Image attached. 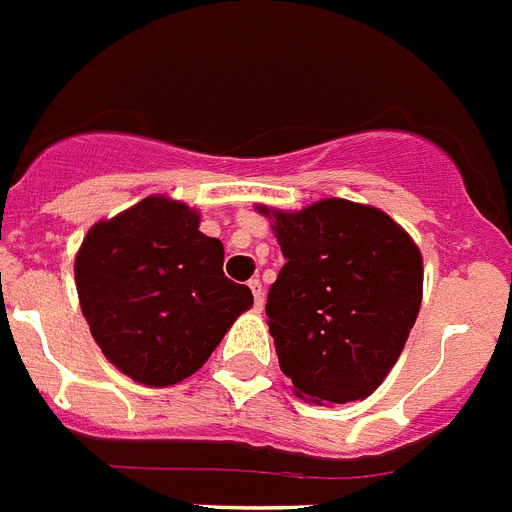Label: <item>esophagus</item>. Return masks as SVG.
Masks as SVG:
<instances>
[{"instance_id":"obj_1","label":"esophagus","mask_w":512,"mask_h":512,"mask_svg":"<svg viewBox=\"0 0 512 512\" xmlns=\"http://www.w3.org/2000/svg\"><path fill=\"white\" fill-rule=\"evenodd\" d=\"M248 287H251V292H253V305H256V310H261L264 308V287H261L259 279H251V282H248Z\"/></svg>"}]
</instances>
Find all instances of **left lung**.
Returning a JSON list of instances; mask_svg holds the SVG:
<instances>
[{"label":"left lung","mask_w":512,"mask_h":512,"mask_svg":"<svg viewBox=\"0 0 512 512\" xmlns=\"http://www.w3.org/2000/svg\"><path fill=\"white\" fill-rule=\"evenodd\" d=\"M287 264L266 298L279 368L300 399H368L399 360L422 305V253L383 209L321 199L256 204Z\"/></svg>","instance_id":"left-lung-1"}]
</instances>
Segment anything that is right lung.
Listing matches in <instances>:
<instances>
[{"label": "right lung", "mask_w": 512, "mask_h": 512, "mask_svg": "<svg viewBox=\"0 0 512 512\" xmlns=\"http://www.w3.org/2000/svg\"><path fill=\"white\" fill-rule=\"evenodd\" d=\"M199 222L189 204L147 196L95 222L74 256L95 344L142 386H176L194 375L253 305L251 290L225 277V248Z\"/></svg>", "instance_id": "obj_1"}]
</instances>
